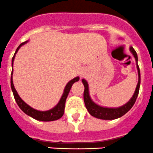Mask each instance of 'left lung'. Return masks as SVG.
<instances>
[{
    "mask_svg": "<svg viewBox=\"0 0 153 153\" xmlns=\"http://www.w3.org/2000/svg\"><path fill=\"white\" fill-rule=\"evenodd\" d=\"M130 51L132 52V55L134 56L135 59L137 61L138 56L137 53H136V51L133 49V47H130ZM137 70H138V74H139V81H138V84L136 86V91L133 94L132 98L130 99V100L129 102L126 103L124 106H121L119 108H106L102 107L92 101L90 99V95H89V88H88V83L84 79H82L83 85H84V93H83V99H84L85 106H86V109L90 113V114L93 117H96V118L101 119V120H115V119L120 118V117H123V115H125L127 112L129 111V109L132 107V106L134 105L135 102L136 100V98L139 94V91H140V67L137 64Z\"/></svg>",
    "mask_w": 153,
    "mask_h": 153,
    "instance_id": "obj_1",
    "label": "left lung"
}]
</instances>
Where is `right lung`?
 I'll list each match as a JSON object with an SVG mask.
<instances>
[{"mask_svg": "<svg viewBox=\"0 0 153 153\" xmlns=\"http://www.w3.org/2000/svg\"><path fill=\"white\" fill-rule=\"evenodd\" d=\"M26 42H24L21 44H20L17 49L16 50L15 53L13 55V58H12V67H13V60H14V57H15V54L17 53V51L19 50V48L21 47L24 44H25ZM12 74H13V70H12L11 73V76H10V86H11L12 91H13V97L15 99L16 102H17L18 106L21 109L24 113H26L27 115L31 117L32 118L35 119L36 120H40V121H45V122H48V121H54V120H58V119L61 118L63 117V113H64V109H65V102H66V100H67V97L69 94V92H70V89H71V86L74 84L75 82L79 80V77H75L74 79H73L72 80H70L68 83L67 84L66 87L64 89V92L63 93V96H62L61 99H60V102H58V104L55 106L54 108L50 109L48 111H38V110H36V109L31 108L30 106H28L26 102H24V101L21 100V98L19 97V95L17 94V91H16L15 88H14V86H13V79H12Z\"/></svg>", "mask_w": 153, "mask_h": 153, "instance_id": "add662e5", "label": "right lung"}]
</instances>
